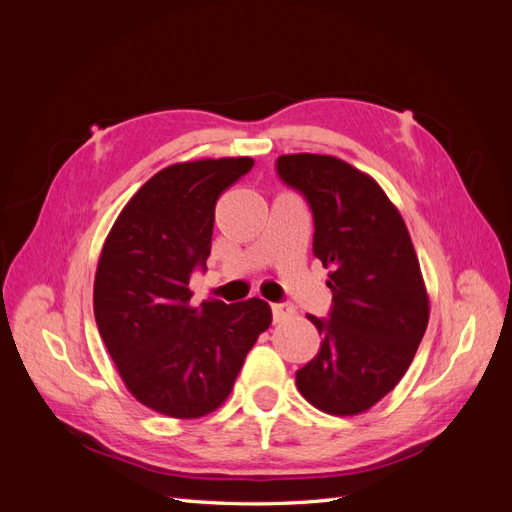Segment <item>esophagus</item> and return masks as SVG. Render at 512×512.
Masks as SVG:
<instances>
[{
    "mask_svg": "<svg viewBox=\"0 0 512 512\" xmlns=\"http://www.w3.org/2000/svg\"><path fill=\"white\" fill-rule=\"evenodd\" d=\"M271 312H273V322H284L286 318L294 316V307L290 303L282 301V303H273Z\"/></svg>",
    "mask_w": 512,
    "mask_h": 512,
    "instance_id": "34e87169",
    "label": "esophagus"
}]
</instances>
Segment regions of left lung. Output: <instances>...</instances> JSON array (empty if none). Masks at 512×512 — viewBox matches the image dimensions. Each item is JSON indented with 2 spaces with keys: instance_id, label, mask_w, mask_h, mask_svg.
I'll use <instances>...</instances> for the list:
<instances>
[{
  "instance_id": "1",
  "label": "left lung",
  "mask_w": 512,
  "mask_h": 512,
  "mask_svg": "<svg viewBox=\"0 0 512 512\" xmlns=\"http://www.w3.org/2000/svg\"><path fill=\"white\" fill-rule=\"evenodd\" d=\"M275 170L314 215V256L331 267L318 354L297 371L301 395L322 412L371 408L406 374L427 329L421 267L399 211L350 164L314 153L280 156Z\"/></svg>"
}]
</instances>
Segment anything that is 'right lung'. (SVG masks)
Returning a JSON list of instances; mask_svg holds the SVG:
<instances>
[{
    "instance_id": "obj_1",
    "label": "right lung",
    "mask_w": 512,
    "mask_h": 512,
    "mask_svg": "<svg viewBox=\"0 0 512 512\" xmlns=\"http://www.w3.org/2000/svg\"><path fill=\"white\" fill-rule=\"evenodd\" d=\"M252 166V158H222L160 170L104 243L98 331L128 391L160 414L198 418L220 408L271 324V307L258 297L190 303L192 273L207 271L215 203Z\"/></svg>"
}]
</instances>
